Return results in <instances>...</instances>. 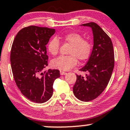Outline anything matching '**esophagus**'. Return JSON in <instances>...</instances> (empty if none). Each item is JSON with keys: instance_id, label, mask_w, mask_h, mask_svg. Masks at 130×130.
<instances>
[{"instance_id": "obj_1", "label": "esophagus", "mask_w": 130, "mask_h": 130, "mask_svg": "<svg viewBox=\"0 0 130 130\" xmlns=\"http://www.w3.org/2000/svg\"><path fill=\"white\" fill-rule=\"evenodd\" d=\"M60 73L61 75H65L67 74L66 72H63V71H60Z\"/></svg>"}]
</instances>
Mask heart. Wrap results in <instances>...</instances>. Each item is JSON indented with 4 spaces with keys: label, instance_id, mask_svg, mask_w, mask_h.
<instances>
[{
    "label": "heart",
    "instance_id": "heart-1",
    "mask_svg": "<svg viewBox=\"0 0 130 130\" xmlns=\"http://www.w3.org/2000/svg\"><path fill=\"white\" fill-rule=\"evenodd\" d=\"M65 42L71 45L69 54L67 56H60L53 60L51 63L52 67L61 70H68L78 62V59L80 61L88 59L92 51V45L89 40L83 39L82 35L75 32L66 34L63 37ZM60 42L57 38H53L48 43L47 48L49 53L52 55L58 54Z\"/></svg>",
    "mask_w": 130,
    "mask_h": 130
}]
</instances>
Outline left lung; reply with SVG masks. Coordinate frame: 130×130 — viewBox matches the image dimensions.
<instances>
[{
  "instance_id": "obj_1",
  "label": "left lung",
  "mask_w": 130,
  "mask_h": 130,
  "mask_svg": "<svg viewBox=\"0 0 130 130\" xmlns=\"http://www.w3.org/2000/svg\"><path fill=\"white\" fill-rule=\"evenodd\" d=\"M81 25L92 30L93 47L88 61L80 70L88 74L85 77L76 75L73 91L78 100L90 102L97 98L108 85L114 68V52L110 38L96 23Z\"/></svg>"
}]
</instances>
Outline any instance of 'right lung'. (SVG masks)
Listing matches in <instances>:
<instances>
[{
    "mask_svg": "<svg viewBox=\"0 0 130 130\" xmlns=\"http://www.w3.org/2000/svg\"><path fill=\"white\" fill-rule=\"evenodd\" d=\"M54 28L29 26L15 37L10 52L12 73L22 93L33 102L42 103L53 95V85L60 77L58 70L48 69L46 45L55 34Z\"/></svg>",
    "mask_w": 130,
    "mask_h": 130,
    "instance_id": "add662e5",
    "label": "right lung"
}]
</instances>
